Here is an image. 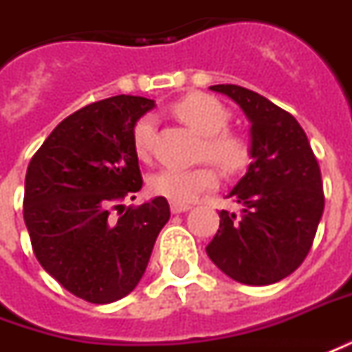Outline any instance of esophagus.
I'll return each instance as SVG.
<instances>
[{"instance_id": "34e87169", "label": "esophagus", "mask_w": 352, "mask_h": 352, "mask_svg": "<svg viewBox=\"0 0 352 352\" xmlns=\"http://www.w3.org/2000/svg\"><path fill=\"white\" fill-rule=\"evenodd\" d=\"M192 210L190 204H181V201H171V211L173 213H184V211Z\"/></svg>"}]
</instances>
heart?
I'll return each instance as SVG.
<instances>
[{
  "label": "heart",
  "mask_w": 352,
  "mask_h": 352,
  "mask_svg": "<svg viewBox=\"0 0 352 352\" xmlns=\"http://www.w3.org/2000/svg\"><path fill=\"white\" fill-rule=\"evenodd\" d=\"M173 112L179 120L190 125L206 137L204 156L215 162L227 171H238L250 162L252 144L244 135L228 131L230 110L223 102L206 93H190L173 104ZM156 122L152 116H142L133 125V151L141 160L151 156ZM217 184V173L213 168H164L148 179L152 192L171 201H190L204 190Z\"/></svg>",
  "instance_id": "heart-1"
}]
</instances>
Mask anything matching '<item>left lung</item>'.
<instances>
[{"mask_svg":"<svg viewBox=\"0 0 352 352\" xmlns=\"http://www.w3.org/2000/svg\"><path fill=\"white\" fill-rule=\"evenodd\" d=\"M252 122V164L228 198L242 215L221 211L206 252L227 276L267 286L305 261L324 211L320 166L303 127L289 112L240 85H211Z\"/></svg>","mask_w":352,"mask_h":352,"instance_id":"8db88e82","label":"left lung"}]
</instances>
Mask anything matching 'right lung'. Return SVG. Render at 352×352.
<instances>
[{
	"label": "right lung",
	"instance_id": "add662e5",
	"mask_svg": "<svg viewBox=\"0 0 352 352\" xmlns=\"http://www.w3.org/2000/svg\"><path fill=\"white\" fill-rule=\"evenodd\" d=\"M154 100L116 95L80 108L53 129L30 160L24 223L39 265L76 297L104 305L131 294L160 230L169 221L164 196L122 210L142 186L133 125Z\"/></svg>",
	"mask_w": 352,
	"mask_h": 352
}]
</instances>
